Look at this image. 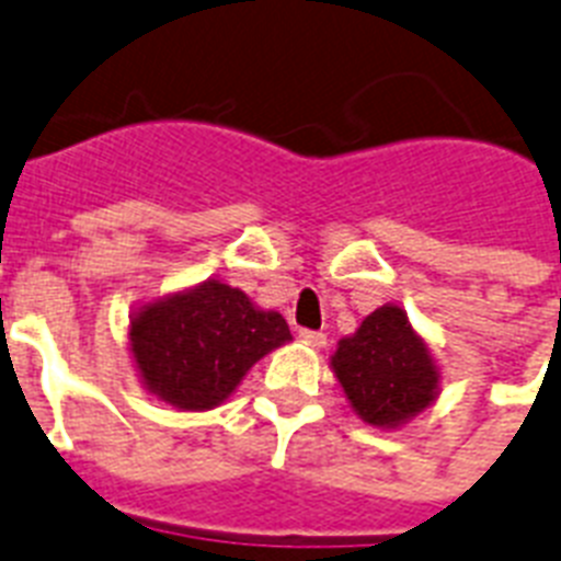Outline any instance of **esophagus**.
<instances>
[{
  "mask_svg": "<svg viewBox=\"0 0 561 561\" xmlns=\"http://www.w3.org/2000/svg\"><path fill=\"white\" fill-rule=\"evenodd\" d=\"M299 340L313 345V348H322V345H325V334H322V331H311V328H299Z\"/></svg>",
  "mask_w": 561,
  "mask_h": 561,
  "instance_id": "1",
  "label": "esophagus"
}]
</instances>
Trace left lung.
Segmentation results:
<instances>
[{
	"label": "left lung",
	"mask_w": 561,
	"mask_h": 561,
	"mask_svg": "<svg viewBox=\"0 0 561 561\" xmlns=\"http://www.w3.org/2000/svg\"><path fill=\"white\" fill-rule=\"evenodd\" d=\"M331 366L359 417L375 426L423 412L438 389L430 348L394 305L368 313L357 334L340 340Z\"/></svg>",
	"instance_id": "8db88e82"
}]
</instances>
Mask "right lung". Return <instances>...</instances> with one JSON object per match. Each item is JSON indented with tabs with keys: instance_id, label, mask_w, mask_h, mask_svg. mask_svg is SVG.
I'll return each instance as SVG.
<instances>
[{
	"instance_id": "1",
	"label": "right lung",
	"mask_w": 561,
	"mask_h": 561,
	"mask_svg": "<svg viewBox=\"0 0 561 561\" xmlns=\"http://www.w3.org/2000/svg\"><path fill=\"white\" fill-rule=\"evenodd\" d=\"M131 354L149 391L186 412L218 407L250 366L288 343V322L256 311L239 288L204 282L131 320Z\"/></svg>"
}]
</instances>
